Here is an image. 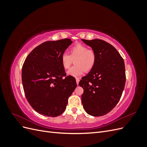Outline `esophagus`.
Here are the masks:
<instances>
[{
    "instance_id": "1",
    "label": "esophagus",
    "mask_w": 147,
    "mask_h": 147,
    "mask_svg": "<svg viewBox=\"0 0 147 147\" xmlns=\"http://www.w3.org/2000/svg\"><path fill=\"white\" fill-rule=\"evenodd\" d=\"M79 82H80V80H79V78H76V82H77V85H78V83H79Z\"/></svg>"
}]
</instances>
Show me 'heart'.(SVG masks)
Returning a JSON list of instances; mask_svg holds the SVG:
<instances>
[{
	"instance_id": "b5f03b06",
	"label": "heart",
	"mask_w": 147,
	"mask_h": 147,
	"mask_svg": "<svg viewBox=\"0 0 147 147\" xmlns=\"http://www.w3.org/2000/svg\"><path fill=\"white\" fill-rule=\"evenodd\" d=\"M70 55L63 53L61 57V63L64 69H67L72 63V59L74 61L75 65L72 67L67 72L68 76L78 77L82 75L84 71H90L95 65L96 56L95 52L88 50L87 47L82 44H77L70 49Z\"/></svg>"
}]
</instances>
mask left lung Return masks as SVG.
I'll return each mask as SVG.
<instances>
[{
	"label": "left lung",
	"mask_w": 147,
	"mask_h": 147,
	"mask_svg": "<svg viewBox=\"0 0 147 147\" xmlns=\"http://www.w3.org/2000/svg\"><path fill=\"white\" fill-rule=\"evenodd\" d=\"M96 53L95 65L80 81L82 102L86 112L94 117L107 114L118 104L126 83L123 59L113 46L100 39H82Z\"/></svg>",
	"instance_id": "1"
}]
</instances>
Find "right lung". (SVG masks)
I'll list each match as a JSON object with an SVG mask.
<instances>
[{
  "instance_id": "obj_1",
  "label": "right lung",
  "mask_w": 147,
  "mask_h": 147,
  "mask_svg": "<svg viewBox=\"0 0 147 147\" xmlns=\"http://www.w3.org/2000/svg\"><path fill=\"white\" fill-rule=\"evenodd\" d=\"M72 43L69 38L44 42L29 53L23 64L21 77L26 97L43 116L63 113L77 87L73 77H65L61 63L62 55Z\"/></svg>"
}]
</instances>
